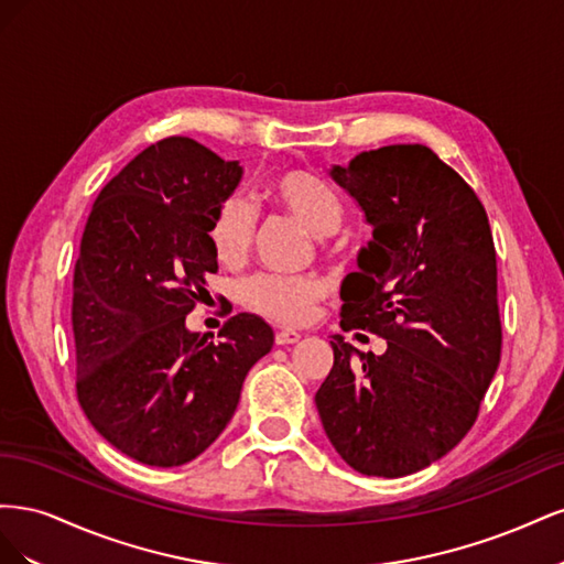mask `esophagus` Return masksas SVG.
Wrapping results in <instances>:
<instances>
[{"label":"esophagus","instance_id":"obj_1","mask_svg":"<svg viewBox=\"0 0 564 564\" xmlns=\"http://www.w3.org/2000/svg\"><path fill=\"white\" fill-rule=\"evenodd\" d=\"M299 340H301V334H299V332H292V329L278 332V334H275V344H278V346H294V344H299Z\"/></svg>","mask_w":564,"mask_h":564}]
</instances>
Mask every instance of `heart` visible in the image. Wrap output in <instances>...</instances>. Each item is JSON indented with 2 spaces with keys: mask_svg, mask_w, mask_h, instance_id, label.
I'll list each match as a JSON object with an SVG mask.
<instances>
[{
  "mask_svg": "<svg viewBox=\"0 0 564 564\" xmlns=\"http://www.w3.org/2000/svg\"><path fill=\"white\" fill-rule=\"evenodd\" d=\"M268 193L313 235L322 237L334 232L340 226V218H344V207H340L336 193L308 172L294 169V172L275 176L270 181ZM209 235L218 261H224L226 265L245 263L256 235V214L249 199L242 195H230L220 202ZM324 294H327V282L315 272L259 275L245 289V299L256 313L272 322L289 324V327L308 322Z\"/></svg>",
  "mask_w": 564,
  "mask_h": 564,
  "instance_id": "heart-1",
  "label": "heart"
}]
</instances>
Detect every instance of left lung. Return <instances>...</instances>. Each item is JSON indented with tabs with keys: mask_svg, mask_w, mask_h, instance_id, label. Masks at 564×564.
<instances>
[{
	"mask_svg": "<svg viewBox=\"0 0 564 564\" xmlns=\"http://www.w3.org/2000/svg\"><path fill=\"white\" fill-rule=\"evenodd\" d=\"M329 176L371 240L340 284V329L386 338L360 352L332 336L315 392L332 447L362 475H412L452 452L501 360L497 251L473 187L425 145H386Z\"/></svg>",
	"mask_w": 564,
	"mask_h": 564,
	"instance_id": "left-lung-1",
	"label": "left lung"
}]
</instances>
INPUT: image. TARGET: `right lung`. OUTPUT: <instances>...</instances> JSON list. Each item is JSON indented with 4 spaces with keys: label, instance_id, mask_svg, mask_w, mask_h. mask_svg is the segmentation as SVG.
Segmentation results:
<instances>
[{
    "label": "right lung",
    "instance_id": "obj_1",
    "mask_svg": "<svg viewBox=\"0 0 564 564\" xmlns=\"http://www.w3.org/2000/svg\"><path fill=\"white\" fill-rule=\"evenodd\" d=\"M242 181L172 135L135 155L96 197L73 282L77 398L112 447L145 466H183L226 431L249 369L275 344L251 313L230 317L218 344L185 315L218 270L212 224Z\"/></svg>",
    "mask_w": 564,
    "mask_h": 564
}]
</instances>
